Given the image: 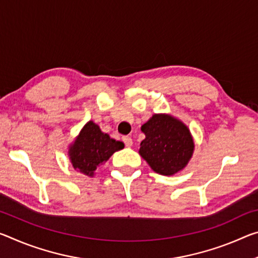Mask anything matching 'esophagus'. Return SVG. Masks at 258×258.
<instances>
[{
  "instance_id": "34e87169",
  "label": "esophagus",
  "mask_w": 258,
  "mask_h": 258,
  "mask_svg": "<svg viewBox=\"0 0 258 258\" xmlns=\"http://www.w3.org/2000/svg\"><path fill=\"white\" fill-rule=\"evenodd\" d=\"M122 142H124L126 147H131L133 145L132 138H131V137H122Z\"/></svg>"
}]
</instances>
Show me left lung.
<instances>
[{"label": "left lung", "mask_w": 258, "mask_h": 258, "mask_svg": "<svg viewBox=\"0 0 258 258\" xmlns=\"http://www.w3.org/2000/svg\"><path fill=\"white\" fill-rule=\"evenodd\" d=\"M146 139L139 154L155 172L172 175L181 171L191 158L194 141L187 126L170 114H154L141 126Z\"/></svg>", "instance_id": "obj_1"}]
</instances>
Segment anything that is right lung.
<instances>
[{
  "mask_svg": "<svg viewBox=\"0 0 258 258\" xmlns=\"http://www.w3.org/2000/svg\"><path fill=\"white\" fill-rule=\"evenodd\" d=\"M122 148V142L111 139L109 134L102 132L99 125L89 120L70 146L69 156L75 170L93 177L97 166L107 162L114 151Z\"/></svg>",
  "mask_w": 258,
  "mask_h": 258,
  "instance_id": "add662e5",
  "label": "right lung"
}]
</instances>
